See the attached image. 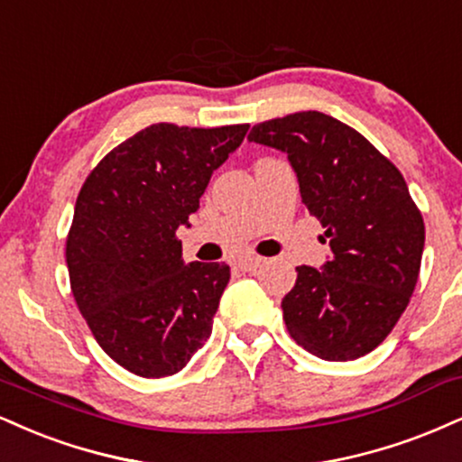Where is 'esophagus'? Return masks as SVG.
I'll return each mask as SVG.
<instances>
[{"instance_id":"34e87169","label":"esophagus","mask_w":462,"mask_h":462,"mask_svg":"<svg viewBox=\"0 0 462 462\" xmlns=\"http://www.w3.org/2000/svg\"><path fill=\"white\" fill-rule=\"evenodd\" d=\"M263 264H264V258H260V255H243V258H238V266H241V271H255Z\"/></svg>"}]
</instances>
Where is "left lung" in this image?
I'll return each mask as SVG.
<instances>
[{
    "label": "left lung",
    "mask_w": 462,
    "mask_h": 462,
    "mask_svg": "<svg viewBox=\"0 0 462 462\" xmlns=\"http://www.w3.org/2000/svg\"><path fill=\"white\" fill-rule=\"evenodd\" d=\"M249 142L288 154L331 255L297 266L282 299L288 333L327 361H351L390 336L415 291L424 219L396 165L344 122L299 111L255 125Z\"/></svg>",
    "instance_id": "left-lung-1"
}]
</instances>
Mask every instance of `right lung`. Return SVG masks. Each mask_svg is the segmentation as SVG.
Segmentation results:
<instances>
[{
    "mask_svg": "<svg viewBox=\"0 0 462 462\" xmlns=\"http://www.w3.org/2000/svg\"><path fill=\"white\" fill-rule=\"evenodd\" d=\"M247 129L150 125L83 182L66 238L72 297L98 346L133 374H176L213 331L230 266L185 264L176 230Z\"/></svg>",
    "mask_w": 462,
    "mask_h": 462,
    "instance_id": "1",
    "label": "right lung"
}]
</instances>
